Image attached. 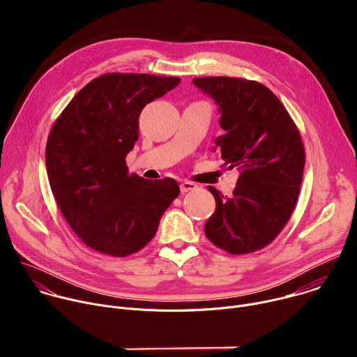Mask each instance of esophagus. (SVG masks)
Returning a JSON list of instances; mask_svg holds the SVG:
<instances>
[{"label": "esophagus", "instance_id": "34e87169", "mask_svg": "<svg viewBox=\"0 0 357 357\" xmlns=\"http://www.w3.org/2000/svg\"><path fill=\"white\" fill-rule=\"evenodd\" d=\"M193 189H196V183H193V182H190V181H183V182L181 183V192H182V193H186V192L193 190Z\"/></svg>", "mask_w": 357, "mask_h": 357}]
</instances>
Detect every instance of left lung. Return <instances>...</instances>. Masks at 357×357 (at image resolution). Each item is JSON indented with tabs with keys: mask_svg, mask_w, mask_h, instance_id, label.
I'll list each match as a JSON object with an SVG mask.
<instances>
[{
	"mask_svg": "<svg viewBox=\"0 0 357 357\" xmlns=\"http://www.w3.org/2000/svg\"><path fill=\"white\" fill-rule=\"evenodd\" d=\"M193 84L219 105L225 134L213 151L240 172L230 197L208 188L216 211L205 234L230 254L254 252L280 234L294 212L305 167L301 134L280 98L259 82L215 76Z\"/></svg>",
	"mask_w": 357,
	"mask_h": 357,
	"instance_id": "1",
	"label": "left lung"
}]
</instances>
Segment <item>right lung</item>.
<instances>
[{
    "mask_svg": "<svg viewBox=\"0 0 357 357\" xmlns=\"http://www.w3.org/2000/svg\"><path fill=\"white\" fill-rule=\"evenodd\" d=\"M179 77L106 73L87 83L58 117L46 142V172L58 206L80 240L113 257L144 248L179 195L175 179L128 174L138 117Z\"/></svg>",
    "mask_w": 357,
    "mask_h": 357,
    "instance_id": "add662e5",
    "label": "right lung"
}]
</instances>
